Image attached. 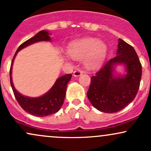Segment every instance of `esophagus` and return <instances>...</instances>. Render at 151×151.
Returning a JSON list of instances; mask_svg holds the SVG:
<instances>
[{
  "label": "esophagus",
  "instance_id": "34e87169",
  "mask_svg": "<svg viewBox=\"0 0 151 151\" xmlns=\"http://www.w3.org/2000/svg\"><path fill=\"white\" fill-rule=\"evenodd\" d=\"M83 73V72L79 69H77L76 70H74V72H73V76L74 77H79V76L81 75V74Z\"/></svg>",
  "mask_w": 151,
  "mask_h": 151
}]
</instances>
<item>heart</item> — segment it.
Wrapping results in <instances>:
<instances>
[{
    "instance_id": "b5f03b06",
    "label": "heart",
    "mask_w": 151,
    "mask_h": 151,
    "mask_svg": "<svg viewBox=\"0 0 151 151\" xmlns=\"http://www.w3.org/2000/svg\"><path fill=\"white\" fill-rule=\"evenodd\" d=\"M71 58L81 60L89 70H96L102 65L107 55V46L96 38H83L72 42L67 49Z\"/></svg>"
}]
</instances>
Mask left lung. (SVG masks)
I'll use <instances>...</instances> for the list:
<instances>
[{"instance_id": "left-lung-1", "label": "left lung", "mask_w": 151, "mask_h": 151, "mask_svg": "<svg viewBox=\"0 0 151 151\" xmlns=\"http://www.w3.org/2000/svg\"><path fill=\"white\" fill-rule=\"evenodd\" d=\"M118 65L124 67L123 73L116 71ZM141 75V62L134 48L119 38L116 56L106 62L91 77L87 97L100 111L116 113L133 101Z\"/></svg>"}]
</instances>
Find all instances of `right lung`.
Instances as JSON below:
<instances>
[{"mask_svg": "<svg viewBox=\"0 0 151 151\" xmlns=\"http://www.w3.org/2000/svg\"><path fill=\"white\" fill-rule=\"evenodd\" d=\"M50 35V32L48 30H41L37 32L34 37L30 38L20 45L13 57L10 70V85L14 92L15 99L24 111L35 116H47L57 113L60 111L64 103L67 84L72 78V74H65L58 78L53 86L45 94L38 97H30V96L22 95V93L18 92L15 88L13 83V78H12L13 64L18 52L26 47L42 41L52 42V38Z\"/></svg>", "mask_w": 151, "mask_h": 151, "instance_id": "right-lung-1", "label": "right lung"}]
</instances>
